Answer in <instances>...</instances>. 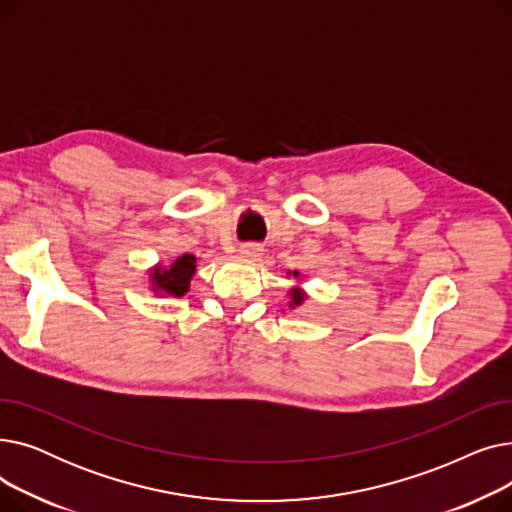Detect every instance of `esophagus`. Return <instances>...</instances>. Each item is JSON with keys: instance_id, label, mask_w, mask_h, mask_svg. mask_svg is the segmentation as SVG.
<instances>
[{"instance_id": "obj_1", "label": "esophagus", "mask_w": 512, "mask_h": 512, "mask_svg": "<svg viewBox=\"0 0 512 512\" xmlns=\"http://www.w3.org/2000/svg\"><path fill=\"white\" fill-rule=\"evenodd\" d=\"M238 253H240V257L255 261V259H259V257L263 255V247L257 245V242H247V245H242V247L238 249Z\"/></svg>"}]
</instances>
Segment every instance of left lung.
<instances>
[{
  "instance_id": "obj_1",
  "label": "left lung",
  "mask_w": 512,
  "mask_h": 512,
  "mask_svg": "<svg viewBox=\"0 0 512 512\" xmlns=\"http://www.w3.org/2000/svg\"><path fill=\"white\" fill-rule=\"evenodd\" d=\"M288 276H290V272H288ZM292 276L294 278H299V272H292ZM290 309H294V307H301L303 303H305V299H307V294H305V290L303 288H299V286H294V288H290Z\"/></svg>"
}]
</instances>
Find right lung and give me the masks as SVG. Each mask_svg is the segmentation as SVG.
Listing matches in <instances>:
<instances>
[{
  "label": "right lung",
  "instance_id": "obj_1",
  "mask_svg": "<svg viewBox=\"0 0 512 512\" xmlns=\"http://www.w3.org/2000/svg\"><path fill=\"white\" fill-rule=\"evenodd\" d=\"M197 270L195 255H182L170 267L155 265L149 270L151 290L155 294H170V297H184L191 288V280Z\"/></svg>",
  "mask_w": 512,
  "mask_h": 512
}]
</instances>
